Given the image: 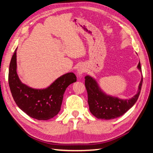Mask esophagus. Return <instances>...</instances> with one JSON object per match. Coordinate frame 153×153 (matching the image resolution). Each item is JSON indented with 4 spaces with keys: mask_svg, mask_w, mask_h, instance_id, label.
Returning <instances> with one entry per match:
<instances>
[{
    "mask_svg": "<svg viewBox=\"0 0 153 153\" xmlns=\"http://www.w3.org/2000/svg\"><path fill=\"white\" fill-rule=\"evenodd\" d=\"M85 72H86V69H85L83 66H79L78 67V69H77V74L79 77H82L83 76V74H84Z\"/></svg>",
    "mask_w": 153,
    "mask_h": 153,
    "instance_id": "34e87169",
    "label": "esophagus"
}]
</instances>
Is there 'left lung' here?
Listing matches in <instances>:
<instances>
[{"label": "left lung", "mask_w": 153, "mask_h": 153, "mask_svg": "<svg viewBox=\"0 0 153 153\" xmlns=\"http://www.w3.org/2000/svg\"><path fill=\"white\" fill-rule=\"evenodd\" d=\"M138 69L142 73L140 63ZM142 76L136 94L129 99H121L108 95L102 91L96 79L91 76L85 77V86L88 92V102L93 115L101 120H113L121 117L133 107L139 97L142 84Z\"/></svg>", "instance_id": "1"}]
</instances>
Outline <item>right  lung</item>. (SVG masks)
<instances>
[{
  "instance_id": "1",
  "label": "right lung",
  "mask_w": 153,
  "mask_h": 153,
  "mask_svg": "<svg viewBox=\"0 0 153 153\" xmlns=\"http://www.w3.org/2000/svg\"><path fill=\"white\" fill-rule=\"evenodd\" d=\"M17 48L12 56L9 70V84L13 98L21 110L38 120H48L61 110L63 94L67 87L76 82L74 73L58 77L46 88L36 89L21 82L17 73Z\"/></svg>"
}]
</instances>
